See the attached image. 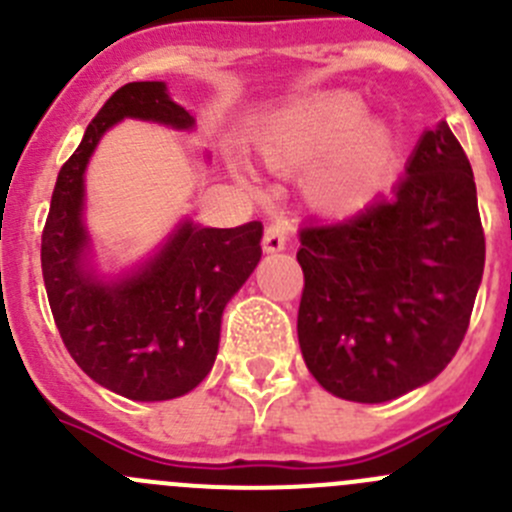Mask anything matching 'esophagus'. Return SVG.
<instances>
[{
    "label": "esophagus",
    "instance_id": "obj_1",
    "mask_svg": "<svg viewBox=\"0 0 512 512\" xmlns=\"http://www.w3.org/2000/svg\"><path fill=\"white\" fill-rule=\"evenodd\" d=\"M287 245V225L285 222H270V225L265 227V237H262V247H265V252H280L285 250Z\"/></svg>",
    "mask_w": 512,
    "mask_h": 512
}]
</instances>
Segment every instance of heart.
I'll return each mask as SVG.
<instances>
[{
    "label": "heart",
    "mask_w": 512,
    "mask_h": 512,
    "mask_svg": "<svg viewBox=\"0 0 512 512\" xmlns=\"http://www.w3.org/2000/svg\"><path fill=\"white\" fill-rule=\"evenodd\" d=\"M360 99L335 94L310 109L275 119L257 137V150L275 170L310 162L307 197L325 212H352L370 202L388 182L395 157L390 130L362 119Z\"/></svg>",
    "instance_id": "obj_1"
}]
</instances>
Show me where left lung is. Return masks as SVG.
Segmentation results:
<instances>
[{
	"label": "left lung",
	"instance_id": "8db88e82",
	"mask_svg": "<svg viewBox=\"0 0 512 512\" xmlns=\"http://www.w3.org/2000/svg\"><path fill=\"white\" fill-rule=\"evenodd\" d=\"M297 337L327 393L385 403L458 352L483 280L473 167L448 124L420 137L393 195L300 230Z\"/></svg>",
	"mask_w": 512,
	"mask_h": 512
}]
</instances>
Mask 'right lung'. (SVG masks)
I'll list each match as a JSON object with an SVG mask.
<instances>
[{
	"label": "right lung",
	"instance_id": "right-lung-1",
	"mask_svg": "<svg viewBox=\"0 0 512 512\" xmlns=\"http://www.w3.org/2000/svg\"><path fill=\"white\" fill-rule=\"evenodd\" d=\"M124 117L190 130L195 119L165 82L119 87L89 122L62 165L42 230V275L64 347L112 393L155 403L197 388L212 370L227 300L260 262L262 222L217 230L185 222L165 250L122 282H99L82 267L84 167L99 137Z\"/></svg>",
	"mask_w": 512,
	"mask_h": 512
}]
</instances>
